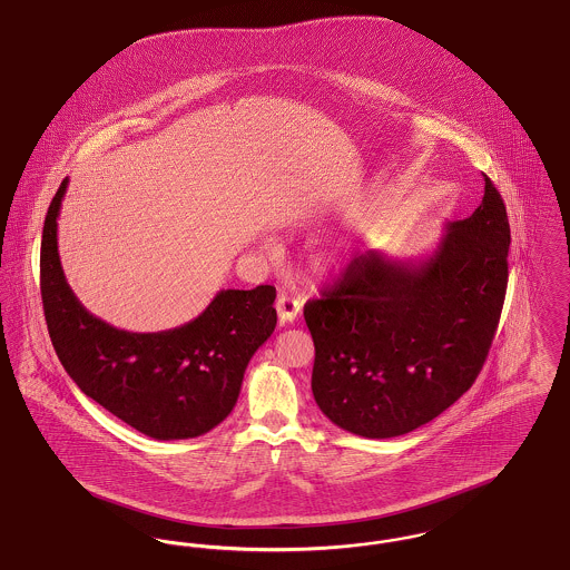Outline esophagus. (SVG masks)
Returning a JSON list of instances; mask_svg holds the SVG:
<instances>
[{"mask_svg":"<svg viewBox=\"0 0 570 570\" xmlns=\"http://www.w3.org/2000/svg\"><path fill=\"white\" fill-rule=\"evenodd\" d=\"M275 309H277V316L282 323H295L301 314V301L282 293L275 301Z\"/></svg>","mask_w":570,"mask_h":570,"instance_id":"obj_1","label":"esophagus"}]
</instances>
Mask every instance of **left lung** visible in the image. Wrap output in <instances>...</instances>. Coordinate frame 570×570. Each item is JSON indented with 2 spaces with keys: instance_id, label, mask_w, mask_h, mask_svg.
<instances>
[{
  "instance_id": "1",
  "label": "left lung",
  "mask_w": 570,
  "mask_h": 570,
  "mask_svg": "<svg viewBox=\"0 0 570 570\" xmlns=\"http://www.w3.org/2000/svg\"><path fill=\"white\" fill-rule=\"evenodd\" d=\"M421 261L379 249L303 307L316 358L312 393L337 428L404 435L453 406L488 358L509 282L511 226L485 175L474 214L444 224Z\"/></svg>"
}]
</instances>
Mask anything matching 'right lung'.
<instances>
[{"label":"right lung","mask_w":570,"mask_h":570,"mask_svg":"<svg viewBox=\"0 0 570 570\" xmlns=\"http://www.w3.org/2000/svg\"><path fill=\"white\" fill-rule=\"evenodd\" d=\"M61 181L42 228L40 293L55 353L82 393L156 440L207 434L237 404L245 367L277 323L275 288L219 291L188 325L130 333L96 318L66 282L57 252Z\"/></svg>","instance_id":"obj_1"}]
</instances>
